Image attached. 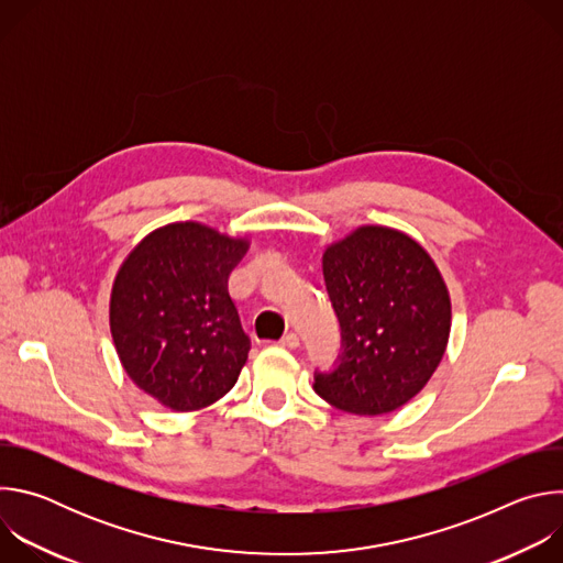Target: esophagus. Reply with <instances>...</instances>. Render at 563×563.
I'll list each match as a JSON object with an SVG mask.
<instances>
[{"label":"esophagus","instance_id":"34e87169","mask_svg":"<svg viewBox=\"0 0 563 563\" xmlns=\"http://www.w3.org/2000/svg\"><path fill=\"white\" fill-rule=\"evenodd\" d=\"M283 347H289V350H296L300 345V339L291 332V334H285L280 341H278Z\"/></svg>","mask_w":563,"mask_h":563}]
</instances>
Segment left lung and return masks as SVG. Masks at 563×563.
Instances as JSON below:
<instances>
[{
	"instance_id": "left-lung-1",
	"label": "left lung",
	"mask_w": 563,
	"mask_h": 563,
	"mask_svg": "<svg viewBox=\"0 0 563 563\" xmlns=\"http://www.w3.org/2000/svg\"><path fill=\"white\" fill-rule=\"evenodd\" d=\"M323 276L343 356L336 369L313 376L316 394L361 417L406 406L450 339V294L432 256L404 231L363 224L325 250Z\"/></svg>"
}]
</instances>
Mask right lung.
I'll return each mask as SVG.
<instances>
[{"label": "right lung", "instance_id": "right-lung-1", "mask_svg": "<svg viewBox=\"0 0 563 563\" xmlns=\"http://www.w3.org/2000/svg\"><path fill=\"white\" fill-rule=\"evenodd\" d=\"M247 250V238L172 222L144 235L118 269L109 302L115 352L159 406L202 410L235 385L252 341L227 283Z\"/></svg>", "mask_w": 563, "mask_h": 563}]
</instances>
